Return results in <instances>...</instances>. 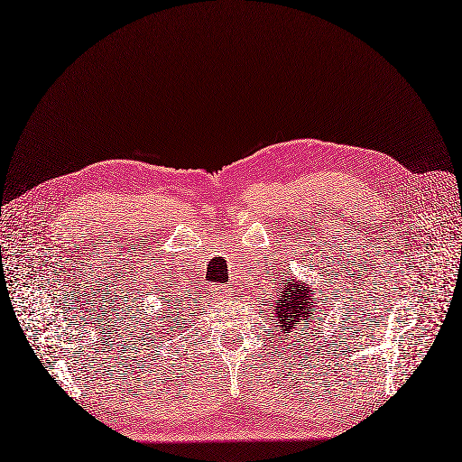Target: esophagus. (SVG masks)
Returning a JSON list of instances; mask_svg holds the SVG:
<instances>
[{
  "label": "esophagus",
  "instance_id": "34e87169",
  "mask_svg": "<svg viewBox=\"0 0 462 462\" xmlns=\"http://www.w3.org/2000/svg\"><path fill=\"white\" fill-rule=\"evenodd\" d=\"M211 297L213 299H228L230 297V289L228 287H225V285H211Z\"/></svg>",
  "mask_w": 462,
  "mask_h": 462
}]
</instances>
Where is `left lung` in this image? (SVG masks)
I'll return each mask as SVG.
<instances>
[{"instance_id":"8db88e82","label":"left lung","mask_w":462,"mask_h":462,"mask_svg":"<svg viewBox=\"0 0 462 462\" xmlns=\"http://www.w3.org/2000/svg\"><path fill=\"white\" fill-rule=\"evenodd\" d=\"M285 282L282 287V295L278 297L280 300L274 304H270L272 312L278 318V328L280 333H287L285 337H299L302 331V326H312L316 319V302H314V289L306 287L304 283H299L297 280L289 278L282 280ZM297 343H300V338H297Z\"/></svg>"}]
</instances>
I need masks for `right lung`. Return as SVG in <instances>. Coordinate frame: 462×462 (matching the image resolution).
<instances>
[{"label": "right lung", "mask_w": 462, "mask_h": 462, "mask_svg": "<svg viewBox=\"0 0 462 462\" xmlns=\"http://www.w3.org/2000/svg\"><path fill=\"white\" fill-rule=\"evenodd\" d=\"M163 314H167V316H165L167 319H171L173 316H179V314H173V312H163ZM177 323H179V319H177Z\"/></svg>", "instance_id": "obj_1"}]
</instances>
